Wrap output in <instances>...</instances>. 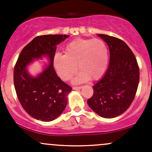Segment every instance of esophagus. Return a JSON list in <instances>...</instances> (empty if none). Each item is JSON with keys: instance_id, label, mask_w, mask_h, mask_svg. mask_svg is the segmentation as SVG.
Segmentation results:
<instances>
[{"instance_id": "1", "label": "esophagus", "mask_w": 152, "mask_h": 152, "mask_svg": "<svg viewBox=\"0 0 152 152\" xmlns=\"http://www.w3.org/2000/svg\"><path fill=\"white\" fill-rule=\"evenodd\" d=\"M82 88V86H74L73 87V90H78L81 89Z\"/></svg>"}]
</instances>
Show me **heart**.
Returning a JSON list of instances; mask_svg holds the SVG:
<instances>
[{"label":"heart","instance_id":"heart-1","mask_svg":"<svg viewBox=\"0 0 152 152\" xmlns=\"http://www.w3.org/2000/svg\"><path fill=\"white\" fill-rule=\"evenodd\" d=\"M108 61V48L102 40L78 38L67 44L64 55L57 54L54 56L53 66L64 81L71 79L78 67L81 72L73 81L80 83L89 78H100L105 72Z\"/></svg>","mask_w":152,"mask_h":152}]
</instances>
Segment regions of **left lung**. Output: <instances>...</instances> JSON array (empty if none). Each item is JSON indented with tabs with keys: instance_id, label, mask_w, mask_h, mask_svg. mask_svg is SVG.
<instances>
[{
	"instance_id": "1",
	"label": "left lung",
	"mask_w": 152,
	"mask_h": 152,
	"mask_svg": "<svg viewBox=\"0 0 152 152\" xmlns=\"http://www.w3.org/2000/svg\"><path fill=\"white\" fill-rule=\"evenodd\" d=\"M109 48V65L104 76L94 85L87 103L95 113L106 118L124 113L134 101L139 82V68L130 48L121 39L98 34Z\"/></svg>"
}]
</instances>
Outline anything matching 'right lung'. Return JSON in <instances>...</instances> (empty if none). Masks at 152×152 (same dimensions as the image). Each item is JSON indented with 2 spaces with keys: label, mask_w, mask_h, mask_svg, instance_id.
Listing matches in <instances>:
<instances>
[{
  "label": "right lung",
  "mask_w": 152,
  "mask_h": 152,
  "mask_svg": "<svg viewBox=\"0 0 152 152\" xmlns=\"http://www.w3.org/2000/svg\"><path fill=\"white\" fill-rule=\"evenodd\" d=\"M69 37L67 35L37 36L23 48L15 65L13 82L17 96L23 109L37 120L53 121L67 105V95L72 88L56 74L53 58L57 45ZM43 56L48 57L50 64L37 77L31 76L27 65Z\"/></svg>",
  "instance_id": "add662e5"
}]
</instances>
